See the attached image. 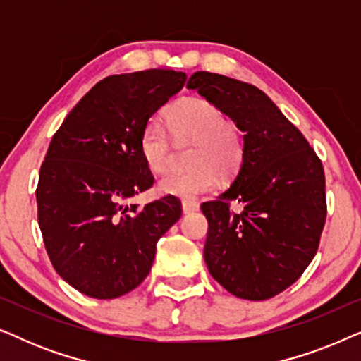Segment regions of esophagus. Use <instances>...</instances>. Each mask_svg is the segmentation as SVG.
I'll list each match as a JSON object with an SVG mask.
<instances>
[{
    "mask_svg": "<svg viewBox=\"0 0 361 361\" xmlns=\"http://www.w3.org/2000/svg\"><path fill=\"white\" fill-rule=\"evenodd\" d=\"M199 210V204L195 200H182V212L184 214H192V212Z\"/></svg>",
    "mask_w": 361,
    "mask_h": 361,
    "instance_id": "1",
    "label": "esophagus"
}]
</instances>
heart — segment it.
<instances>
[{"label":"heart","mask_w":361,"mask_h":361,"mask_svg":"<svg viewBox=\"0 0 361 361\" xmlns=\"http://www.w3.org/2000/svg\"><path fill=\"white\" fill-rule=\"evenodd\" d=\"M169 127L179 140H197L192 152L190 171H174L159 180L162 194L192 199L210 190L216 182V169L228 174L238 166L241 141L238 131L226 121V115L212 102L187 98L172 108L167 116ZM141 154L152 172L161 174L172 164L174 140L159 120L147 123L141 136Z\"/></svg>","instance_id":"heart-1"}]
</instances>
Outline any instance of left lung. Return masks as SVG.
Wrapping results in <instances>:
<instances>
[{
  "label": "left lung",
  "mask_w": 361,
  "mask_h": 361,
  "mask_svg": "<svg viewBox=\"0 0 361 361\" xmlns=\"http://www.w3.org/2000/svg\"><path fill=\"white\" fill-rule=\"evenodd\" d=\"M189 90L243 131L235 180L204 202V258L212 278L236 298L264 300L300 278L317 253L327 204L322 162L298 128L255 85L195 72ZM231 201L240 205L229 209Z\"/></svg>",
  "instance_id": "left-lung-1"
}]
</instances>
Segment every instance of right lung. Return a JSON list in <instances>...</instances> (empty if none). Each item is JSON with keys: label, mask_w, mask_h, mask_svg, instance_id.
Listing matches in <instances>:
<instances>
[{"label": "right lung", "mask_w": 361, "mask_h": 361, "mask_svg": "<svg viewBox=\"0 0 361 361\" xmlns=\"http://www.w3.org/2000/svg\"><path fill=\"white\" fill-rule=\"evenodd\" d=\"M185 80L171 68L103 78L49 145L36 190L39 226L54 269L88 298L115 299L137 288L157 241L180 219L172 195L142 209L126 200L154 182L141 136Z\"/></svg>", "instance_id": "1"}]
</instances>
